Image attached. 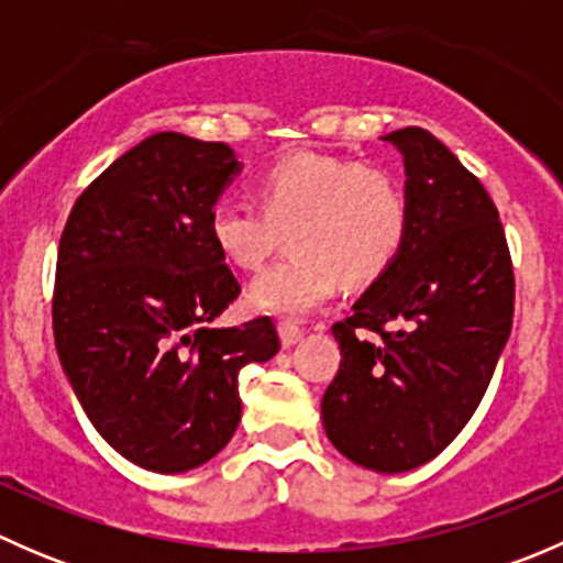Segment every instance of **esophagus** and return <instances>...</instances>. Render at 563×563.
Returning a JSON list of instances; mask_svg holds the SVG:
<instances>
[{
  "label": "esophagus",
  "mask_w": 563,
  "mask_h": 563,
  "mask_svg": "<svg viewBox=\"0 0 563 563\" xmlns=\"http://www.w3.org/2000/svg\"><path fill=\"white\" fill-rule=\"evenodd\" d=\"M302 338H305V329L302 327H297V323H291V321H283L280 323V340H283V345H286V349L297 345Z\"/></svg>",
  "instance_id": "1"
}]
</instances>
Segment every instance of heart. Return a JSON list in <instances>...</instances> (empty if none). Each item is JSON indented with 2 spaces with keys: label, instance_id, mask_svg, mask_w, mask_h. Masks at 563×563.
<instances>
[{
  "label": "heart",
  "instance_id": "1",
  "mask_svg": "<svg viewBox=\"0 0 563 563\" xmlns=\"http://www.w3.org/2000/svg\"><path fill=\"white\" fill-rule=\"evenodd\" d=\"M261 207L223 196L209 212L214 247L236 269H261L288 231L286 261L250 286L261 313L302 318L327 305L340 286L367 283L397 258L408 234V196L376 163L297 152L258 179Z\"/></svg>",
  "mask_w": 563,
  "mask_h": 563
}]
</instances>
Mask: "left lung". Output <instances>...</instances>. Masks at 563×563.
<instances>
[{"label": "left lung", "instance_id": "1", "mask_svg": "<svg viewBox=\"0 0 563 563\" xmlns=\"http://www.w3.org/2000/svg\"><path fill=\"white\" fill-rule=\"evenodd\" d=\"M384 141L406 163L408 234L354 313L332 327L340 371L321 417L334 450L400 474L441 455L474 417L512 332L515 275L482 181L428 130Z\"/></svg>", "mask_w": 563, "mask_h": 563}]
</instances>
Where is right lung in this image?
I'll return each mask as SVG.
<instances>
[{"instance_id":"1","label":"right lung","mask_w":563,"mask_h":563,"mask_svg":"<svg viewBox=\"0 0 563 563\" xmlns=\"http://www.w3.org/2000/svg\"><path fill=\"white\" fill-rule=\"evenodd\" d=\"M240 172L220 141L155 133L78 196L62 231L56 354L95 430L157 474L218 455L242 417L240 371L280 351L269 316L209 327L242 291L209 234Z\"/></svg>"}]
</instances>
